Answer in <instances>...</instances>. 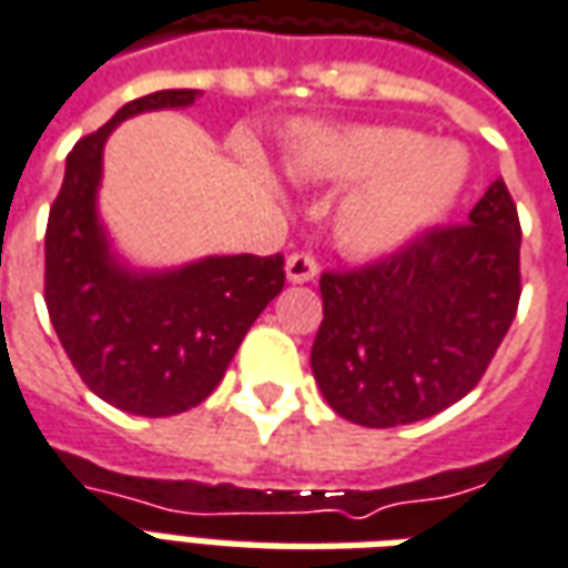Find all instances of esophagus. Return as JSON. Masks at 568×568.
<instances>
[{"mask_svg": "<svg viewBox=\"0 0 568 568\" xmlns=\"http://www.w3.org/2000/svg\"><path fill=\"white\" fill-rule=\"evenodd\" d=\"M316 273H320V261L313 258L310 252H292L285 258V276L292 283H310V280H316Z\"/></svg>", "mask_w": 568, "mask_h": 568, "instance_id": "obj_1", "label": "esophagus"}]
</instances>
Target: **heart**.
I'll return each instance as SVG.
<instances>
[{"instance_id": "obj_1", "label": "heart", "mask_w": 568, "mask_h": 568, "mask_svg": "<svg viewBox=\"0 0 568 568\" xmlns=\"http://www.w3.org/2000/svg\"><path fill=\"white\" fill-rule=\"evenodd\" d=\"M288 163L301 179L362 182L337 210V240L356 255L405 246L450 210L468 179L456 145L402 128L307 130Z\"/></svg>"}]
</instances>
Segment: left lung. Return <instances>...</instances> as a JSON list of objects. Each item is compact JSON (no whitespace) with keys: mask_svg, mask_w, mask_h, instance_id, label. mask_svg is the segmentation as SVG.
<instances>
[{"mask_svg":"<svg viewBox=\"0 0 568 568\" xmlns=\"http://www.w3.org/2000/svg\"><path fill=\"white\" fill-rule=\"evenodd\" d=\"M310 365L349 423L435 417L475 389L517 316L520 219L501 179L468 222L432 227L393 255L320 280Z\"/></svg>","mask_w":568,"mask_h":568,"instance_id":"1","label":"left lung"}]
</instances>
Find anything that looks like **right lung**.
Listing matches in <instances>:
<instances>
[{
    "mask_svg": "<svg viewBox=\"0 0 568 568\" xmlns=\"http://www.w3.org/2000/svg\"><path fill=\"white\" fill-rule=\"evenodd\" d=\"M158 91L75 142L44 231V304L93 395L136 417H173L219 386L261 310L283 292V255H224L170 273H130L109 255L97 185L109 133L149 109L194 103Z\"/></svg>",
    "mask_w": 568,
    "mask_h": 568,
    "instance_id": "add662e5",
    "label": "right lung"
}]
</instances>
